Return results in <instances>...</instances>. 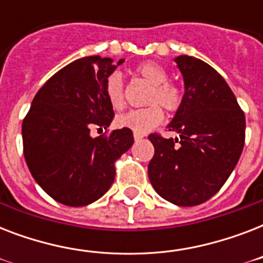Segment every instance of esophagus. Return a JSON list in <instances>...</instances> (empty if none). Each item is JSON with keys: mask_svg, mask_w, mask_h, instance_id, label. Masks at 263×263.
I'll return each instance as SVG.
<instances>
[{"mask_svg": "<svg viewBox=\"0 0 263 263\" xmlns=\"http://www.w3.org/2000/svg\"><path fill=\"white\" fill-rule=\"evenodd\" d=\"M143 134H138V132H134V139L135 140H140L142 138H143Z\"/></svg>", "mask_w": 263, "mask_h": 263, "instance_id": "esophagus-1", "label": "esophagus"}]
</instances>
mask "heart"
<instances>
[{"mask_svg": "<svg viewBox=\"0 0 263 263\" xmlns=\"http://www.w3.org/2000/svg\"><path fill=\"white\" fill-rule=\"evenodd\" d=\"M136 75H139L152 88L148 90L146 103L148 106L134 109L120 115L116 119V125L128 128L138 134H146L152 128L157 127L164 120V107L168 113H176L183 103V90L168 80V72L162 65L154 61H146L135 68ZM105 97L115 110H121L125 105L124 97V82L120 72H111L105 80Z\"/></svg>", "mask_w": 263, "mask_h": 263, "instance_id": "1", "label": "heart"}]
</instances>
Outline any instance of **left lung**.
Masks as SVG:
<instances>
[{
  "label": "left lung",
  "mask_w": 263,
  "mask_h": 263,
  "mask_svg": "<svg viewBox=\"0 0 263 263\" xmlns=\"http://www.w3.org/2000/svg\"><path fill=\"white\" fill-rule=\"evenodd\" d=\"M184 79L183 103L169 124L179 138L148 135L154 157L148 179L177 206H196L220 191L243 152L246 117L224 78L191 55L175 59Z\"/></svg>",
  "instance_id": "8db88e82"
}]
</instances>
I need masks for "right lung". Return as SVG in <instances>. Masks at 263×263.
<instances>
[{"label": "right lung", "instance_id": "right-lung-1", "mask_svg": "<svg viewBox=\"0 0 263 263\" xmlns=\"http://www.w3.org/2000/svg\"><path fill=\"white\" fill-rule=\"evenodd\" d=\"M124 60L90 55L51 76L23 120V152L35 181L60 203L79 208L99 199L115 181V162L134 144L131 129H106L115 111L105 80Z\"/></svg>", "mask_w": 263, "mask_h": 263}]
</instances>
